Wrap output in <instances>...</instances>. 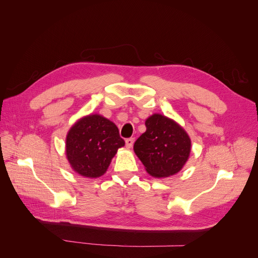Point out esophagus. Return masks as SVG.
<instances>
[{
    "mask_svg": "<svg viewBox=\"0 0 258 258\" xmlns=\"http://www.w3.org/2000/svg\"><path fill=\"white\" fill-rule=\"evenodd\" d=\"M135 143V139L134 138H129L126 140V147L127 148H131L132 145Z\"/></svg>",
    "mask_w": 258,
    "mask_h": 258,
    "instance_id": "esophagus-1",
    "label": "esophagus"
}]
</instances>
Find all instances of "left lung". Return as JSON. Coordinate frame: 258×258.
Masks as SVG:
<instances>
[{
  "mask_svg": "<svg viewBox=\"0 0 258 258\" xmlns=\"http://www.w3.org/2000/svg\"><path fill=\"white\" fill-rule=\"evenodd\" d=\"M146 131L134 150L147 173L168 177L177 173L189 157L191 142L186 131L168 117L154 114L145 121Z\"/></svg>",
  "mask_w": 258,
  "mask_h": 258,
  "instance_id": "obj_1",
  "label": "left lung"
}]
</instances>
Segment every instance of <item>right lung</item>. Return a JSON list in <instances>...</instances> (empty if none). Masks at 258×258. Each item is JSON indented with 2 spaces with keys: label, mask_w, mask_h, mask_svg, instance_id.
<instances>
[{
  "label": "right lung",
  "mask_w": 258,
  "mask_h": 258,
  "mask_svg": "<svg viewBox=\"0 0 258 258\" xmlns=\"http://www.w3.org/2000/svg\"><path fill=\"white\" fill-rule=\"evenodd\" d=\"M123 145L116 124L93 114L80 119L69 130L66 153L75 172L92 178L106 172L117 150Z\"/></svg>",
  "instance_id": "add662e5"
}]
</instances>
